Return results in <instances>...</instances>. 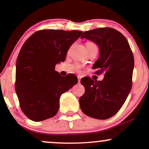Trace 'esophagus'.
<instances>
[{
	"label": "esophagus",
	"mask_w": 149,
	"mask_h": 149,
	"mask_svg": "<svg viewBox=\"0 0 149 149\" xmlns=\"http://www.w3.org/2000/svg\"><path fill=\"white\" fill-rule=\"evenodd\" d=\"M78 83H80V77L78 76Z\"/></svg>",
	"instance_id": "obj_1"
}]
</instances>
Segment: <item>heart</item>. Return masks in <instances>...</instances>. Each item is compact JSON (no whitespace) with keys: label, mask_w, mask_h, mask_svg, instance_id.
<instances>
[{"label":"heart","mask_w":149,"mask_h":149,"mask_svg":"<svg viewBox=\"0 0 149 149\" xmlns=\"http://www.w3.org/2000/svg\"><path fill=\"white\" fill-rule=\"evenodd\" d=\"M95 45V44L94 43H92V42H87L86 43V47H88V46H89V45ZM78 69H79V67H78Z\"/></svg>","instance_id":"heart-1"}]
</instances>
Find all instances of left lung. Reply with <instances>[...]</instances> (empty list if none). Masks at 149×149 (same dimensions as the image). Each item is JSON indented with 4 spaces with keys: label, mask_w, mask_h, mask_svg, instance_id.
Listing matches in <instances>:
<instances>
[{
    "label": "left lung",
    "mask_w": 149,
    "mask_h": 149,
    "mask_svg": "<svg viewBox=\"0 0 149 149\" xmlns=\"http://www.w3.org/2000/svg\"><path fill=\"white\" fill-rule=\"evenodd\" d=\"M95 42L100 57L93 65L96 73H104V79L90 78L80 80L85 93L80 107L85 115L105 120L117 113L130 92L134 69V56L126 38L112 28H100L83 33L81 38Z\"/></svg>",
    "instance_id": "8db88e82"
}]
</instances>
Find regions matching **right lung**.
<instances>
[{"instance_id":"right-lung-1","label":"right lung","mask_w":149,"mask_h":149,"mask_svg":"<svg viewBox=\"0 0 149 149\" xmlns=\"http://www.w3.org/2000/svg\"><path fill=\"white\" fill-rule=\"evenodd\" d=\"M80 31L40 30L26 40L17 59L15 91L22 111L35 122L54 117L59 98L78 83L72 73L61 76L55 65L64 61Z\"/></svg>"}]
</instances>
